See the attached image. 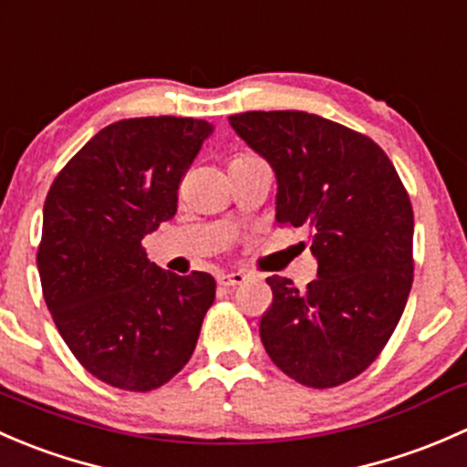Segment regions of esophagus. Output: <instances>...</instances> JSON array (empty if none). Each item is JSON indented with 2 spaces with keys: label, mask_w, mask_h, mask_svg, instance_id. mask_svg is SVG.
Here are the masks:
<instances>
[{
  "label": "esophagus",
  "mask_w": 467,
  "mask_h": 467,
  "mask_svg": "<svg viewBox=\"0 0 467 467\" xmlns=\"http://www.w3.org/2000/svg\"><path fill=\"white\" fill-rule=\"evenodd\" d=\"M244 282H246V275H244L242 271L225 273V275L219 277V285H223V286H239V285H244Z\"/></svg>",
  "instance_id": "1"
}]
</instances>
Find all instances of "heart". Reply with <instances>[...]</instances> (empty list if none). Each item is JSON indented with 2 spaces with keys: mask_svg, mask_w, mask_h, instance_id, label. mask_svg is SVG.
Returning a JSON list of instances; mask_svg holds the SVG:
<instances>
[{
  "mask_svg": "<svg viewBox=\"0 0 467 467\" xmlns=\"http://www.w3.org/2000/svg\"><path fill=\"white\" fill-rule=\"evenodd\" d=\"M246 160H255V155H251V153H239V155H234L233 160H230V164L233 162H246ZM228 164V167H230Z\"/></svg>",
  "mask_w": 467,
  "mask_h": 467,
  "instance_id": "heart-1",
  "label": "heart"
}]
</instances>
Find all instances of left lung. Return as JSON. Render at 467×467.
<instances>
[{"label":"left lung","instance_id":"8db88e82","mask_svg":"<svg viewBox=\"0 0 467 467\" xmlns=\"http://www.w3.org/2000/svg\"><path fill=\"white\" fill-rule=\"evenodd\" d=\"M230 126L273 167L275 221L309 230L318 277H266L260 337L273 364L312 389L364 373L389 343L413 282V210L389 155L366 135L300 110Z\"/></svg>","mask_w":467,"mask_h":467}]
</instances>
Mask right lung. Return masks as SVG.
<instances>
[{
	"instance_id": "right-lung-1",
	"label": "right lung",
	"mask_w": 467,
	"mask_h": 467,
	"mask_svg": "<svg viewBox=\"0 0 467 467\" xmlns=\"http://www.w3.org/2000/svg\"><path fill=\"white\" fill-rule=\"evenodd\" d=\"M210 133L192 117L115 121L47 194L42 296L83 368L115 389L144 393L181 373L214 303L210 273L162 271L142 246L176 214L178 185Z\"/></svg>"
}]
</instances>
